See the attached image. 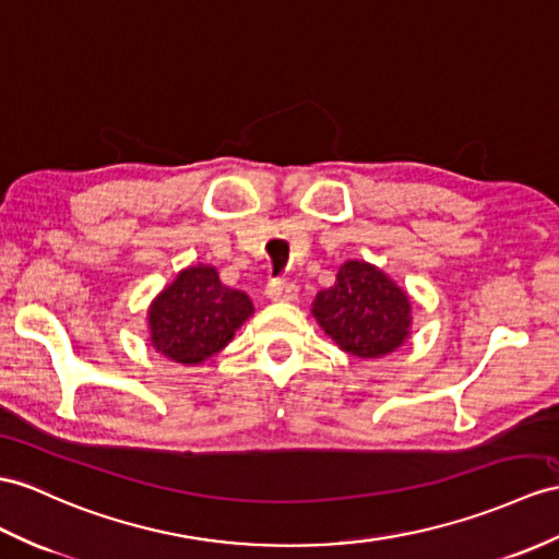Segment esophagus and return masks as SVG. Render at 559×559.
Here are the masks:
<instances>
[{
    "label": "esophagus",
    "mask_w": 559,
    "mask_h": 559,
    "mask_svg": "<svg viewBox=\"0 0 559 559\" xmlns=\"http://www.w3.org/2000/svg\"><path fill=\"white\" fill-rule=\"evenodd\" d=\"M265 294L270 301H296L298 296V287L289 280H270Z\"/></svg>",
    "instance_id": "1"
}]
</instances>
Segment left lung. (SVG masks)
<instances>
[{
	"label": "left lung",
	"instance_id": "1",
	"mask_svg": "<svg viewBox=\"0 0 559 559\" xmlns=\"http://www.w3.org/2000/svg\"><path fill=\"white\" fill-rule=\"evenodd\" d=\"M312 316L336 346L358 358L396 350L411 334V301L382 270L365 261L338 267L334 287L322 289Z\"/></svg>",
	"mask_w": 559,
	"mask_h": 559
}]
</instances>
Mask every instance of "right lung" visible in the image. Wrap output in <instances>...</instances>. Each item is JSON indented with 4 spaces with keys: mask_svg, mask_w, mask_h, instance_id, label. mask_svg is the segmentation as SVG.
Instances as JSON below:
<instances>
[{
    "mask_svg": "<svg viewBox=\"0 0 559 559\" xmlns=\"http://www.w3.org/2000/svg\"><path fill=\"white\" fill-rule=\"evenodd\" d=\"M251 312L249 296L225 287L215 267H187L148 308L152 344L175 362L199 365L233 342Z\"/></svg>",
    "mask_w": 559,
    "mask_h": 559,
    "instance_id": "obj_1",
    "label": "right lung"
}]
</instances>
